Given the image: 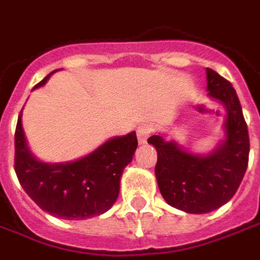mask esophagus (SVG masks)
<instances>
[{
    "mask_svg": "<svg viewBox=\"0 0 260 260\" xmlns=\"http://www.w3.org/2000/svg\"><path fill=\"white\" fill-rule=\"evenodd\" d=\"M150 132H152V128L149 126V125H142L139 126V129H138V142L143 145V143H146L147 138L150 135Z\"/></svg>",
    "mask_w": 260,
    "mask_h": 260,
    "instance_id": "esophagus-1",
    "label": "esophagus"
}]
</instances>
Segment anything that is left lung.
<instances>
[{
  "label": "left lung",
  "instance_id": "left-lung-1",
  "mask_svg": "<svg viewBox=\"0 0 260 260\" xmlns=\"http://www.w3.org/2000/svg\"><path fill=\"white\" fill-rule=\"evenodd\" d=\"M206 75L207 94L227 111L225 139L206 156L185 152L160 135L147 139L157 150L154 174L163 198L170 206L193 214L213 212L234 196L249 156L248 126L234 87L213 69L206 68Z\"/></svg>",
  "mask_w": 260,
  "mask_h": 260
}]
</instances>
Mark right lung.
<instances>
[{
	"label": "right lung",
	"mask_w": 260,
	"mask_h": 260,
	"mask_svg": "<svg viewBox=\"0 0 260 260\" xmlns=\"http://www.w3.org/2000/svg\"><path fill=\"white\" fill-rule=\"evenodd\" d=\"M54 72L33 89L44 85ZM136 147L134 131L110 139L79 160L43 163L27 147L20 111L15 131V173L26 193L44 212L65 220H83L113 206L122 171L132 161Z\"/></svg>",
	"instance_id": "obj_1"
}]
</instances>
